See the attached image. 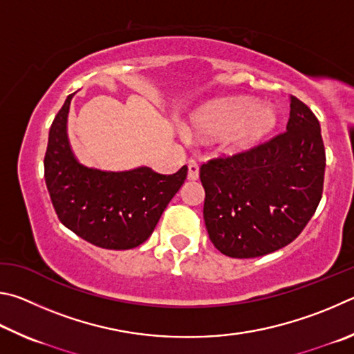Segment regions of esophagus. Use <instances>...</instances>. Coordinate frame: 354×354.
I'll return each mask as SVG.
<instances>
[{
	"instance_id": "obj_1",
	"label": "esophagus",
	"mask_w": 354,
	"mask_h": 354,
	"mask_svg": "<svg viewBox=\"0 0 354 354\" xmlns=\"http://www.w3.org/2000/svg\"><path fill=\"white\" fill-rule=\"evenodd\" d=\"M188 178L189 180H197L199 178V165L194 160L188 161Z\"/></svg>"
}]
</instances>
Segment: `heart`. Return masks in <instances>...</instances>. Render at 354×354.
<instances>
[{
  "label": "heart",
  "instance_id": "heart-1",
  "mask_svg": "<svg viewBox=\"0 0 354 354\" xmlns=\"http://www.w3.org/2000/svg\"><path fill=\"white\" fill-rule=\"evenodd\" d=\"M272 105L247 96L224 97L203 105L191 115V127L201 138H219L227 151H241L266 138L277 126Z\"/></svg>",
  "mask_w": 354,
  "mask_h": 354
}]
</instances>
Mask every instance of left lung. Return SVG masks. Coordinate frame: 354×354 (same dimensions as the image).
Listing matches in <instances>:
<instances>
[{
	"mask_svg": "<svg viewBox=\"0 0 354 354\" xmlns=\"http://www.w3.org/2000/svg\"><path fill=\"white\" fill-rule=\"evenodd\" d=\"M325 161L319 120L290 96L286 132L203 163V219L216 249L257 258L292 243L322 199Z\"/></svg>",
	"mask_w": 354,
	"mask_h": 354,
	"instance_id": "left-lung-1",
	"label": "left lung"
}]
</instances>
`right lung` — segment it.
Wrapping results in <instances>:
<instances>
[{"label": "right lung", "instance_id": "1", "mask_svg": "<svg viewBox=\"0 0 354 354\" xmlns=\"http://www.w3.org/2000/svg\"><path fill=\"white\" fill-rule=\"evenodd\" d=\"M73 95L49 129L45 182L59 221L93 245L109 250L138 247L151 236L167 203L187 178L183 166L172 176L151 167L107 172L80 165L66 135Z\"/></svg>", "mask_w": 354, "mask_h": 354}]
</instances>
